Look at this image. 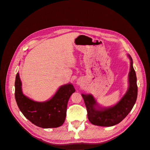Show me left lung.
<instances>
[{
  "instance_id": "left-lung-1",
  "label": "left lung",
  "mask_w": 150,
  "mask_h": 150,
  "mask_svg": "<svg viewBox=\"0 0 150 150\" xmlns=\"http://www.w3.org/2000/svg\"><path fill=\"white\" fill-rule=\"evenodd\" d=\"M130 62L129 88L121 100L115 106L101 108L91 94H81L87 109L88 117L92 124L101 126H112L124 120L132 110L137 99L138 86L137 75L133 66V59L128 55Z\"/></svg>"
}]
</instances>
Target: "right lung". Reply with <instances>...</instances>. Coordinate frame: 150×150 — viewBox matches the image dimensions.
I'll list each match as a JSON object with an SVG mask.
<instances>
[{
    "mask_svg": "<svg viewBox=\"0 0 150 150\" xmlns=\"http://www.w3.org/2000/svg\"><path fill=\"white\" fill-rule=\"evenodd\" d=\"M22 83L17 73L15 81V98L19 110L32 123L42 128H57L64 123L66 116L67 103L75 92L71 84L63 85L54 96L44 102L29 99L22 91Z\"/></svg>",
    "mask_w": 150,
    "mask_h": 150,
    "instance_id": "obj_1",
    "label": "right lung"
}]
</instances>
